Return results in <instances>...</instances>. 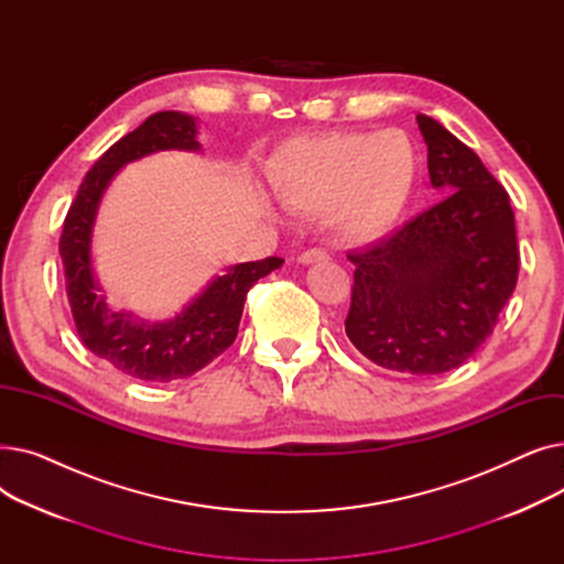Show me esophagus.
<instances>
[{
	"mask_svg": "<svg viewBox=\"0 0 564 564\" xmlns=\"http://www.w3.org/2000/svg\"><path fill=\"white\" fill-rule=\"evenodd\" d=\"M322 260H329V253L324 249H306L302 256H300V262L302 264H313V262H322Z\"/></svg>",
	"mask_w": 564,
	"mask_h": 564,
	"instance_id": "esophagus-1",
	"label": "esophagus"
}]
</instances>
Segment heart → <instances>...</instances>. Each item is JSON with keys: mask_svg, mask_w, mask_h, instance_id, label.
I'll return each mask as SVG.
<instances>
[{"mask_svg": "<svg viewBox=\"0 0 564 564\" xmlns=\"http://www.w3.org/2000/svg\"><path fill=\"white\" fill-rule=\"evenodd\" d=\"M419 173V148L402 130L334 132L281 145L270 183L283 203L329 210L345 237L368 242L400 221Z\"/></svg>", "mask_w": 564, "mask_h": 564, "instance_id": "1", "label": "heart"}]
</instances>
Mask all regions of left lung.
Returning <instances> with one entry per match:
<instances>
[{
	"label": "left lung",
	"instance_id": "obj_1",
	"mask_svg": "<svg viewBox=\"0 0 564 564\" xmlns=\"http://www.w3.org/2000/svg\"><path fill=\"white\" fill-rule=\"evenodd\" d=\"M434 189L448 194L393 235L354 251L345 334L366 359L404 375L459 368L494 332L519 276L514 213L482 160L416 116Z\"/></svg>",
	"mask_w": 564,
	"mask_h": 564
}]
</instances>
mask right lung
<instances>
[{
	"instance_id": "obj_1",
	"label": "right lung",
	"mask_w": 564,
	"mask_h": 564,
	"mask_svg": "<svg viewBox=\"0 0 564 564\" xmlns=\"http://www.w3.org/2000/svg\"><path fill=\"white\" fill-rule=\"evenodd\" d=\"M171 148L200 151L194 116L158 111L118 139L84 175L58 240L68 302L82 343L98 359L141 381L192 377L215 361L237 336L251 285L283 264L276 256L232 264L226 274L207 283L181 313L164 322H145L128 311L107 306L91 264V235L100 198L111 177L126 164Z\"/></svg>"
}]
</instances>
